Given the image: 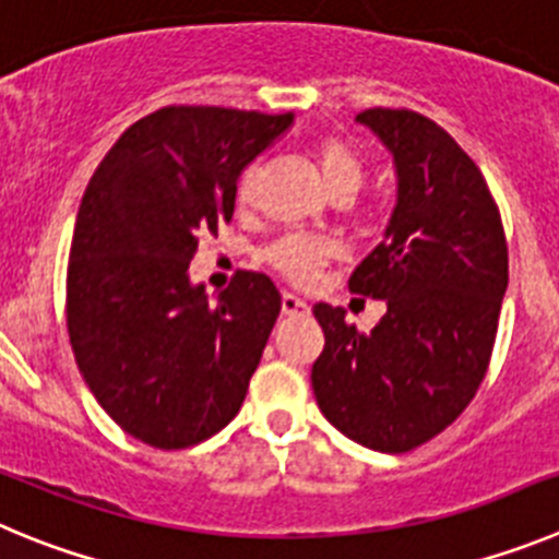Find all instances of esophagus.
<instances>
[{
    "mask_svg": "<svg viewBox=\"0 0 559 559\" xmlns=\"http://www.w3.org/2000/svg\"><path fill=\"white\" fill-rule=\"evenodd\" d=\"M281 309H284V314H289V317H306L311 311V306L306 304L304 298H298V295L284 292V295H281Z\"/></svg>",
    "mask_w": 559,
    "mask_h": 559,
    "instance_id": "esophagus-1",
    "label": "esophagus"
}]
</instances>
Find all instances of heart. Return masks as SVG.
Instances as JSON below:
<instances>
[{"mask_svg":"<svg viewBox=\"0 0 559 559\" xmlns=\"http://www.w3.org/2000/svg\"><path fill=\"white\" fill-rule=\"evenodd\" d=\"M317 167L323 175L325 189H336V186L345 183H361V160L354 150L345 142H336V139H323V142L314 147ZM250 186H253V173H245L239 178V200L250 198ZM336 255V245L329 239H306V236H286L281 242H275L270 248L267 259L275 270L292 278L295 284H309L317 278V273L329 264Z\"/></svg>","mask_w":559,"mask_h":559,"instance_id":"heart-1","label":"heart"}]
</instances>
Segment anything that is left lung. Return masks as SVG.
Returning a JSON list of instances; mask_svg holds the SVG:
<instances>
[{
    "label": "left lung",
    "instance_id": "1",
    "mask_svg": "<svg viewBox=\"0 0 559 559\" xmlns=\"http://www.w3.org/2000/svg\"><path fill=\"white\" fill-rule=\"evenodd\" d=\"M395 167L384 239L350 275L356 295L384 300L370 334L345 309L317 304L325 348L311 390L331 426L365 449L401 454L440 435L479 390L507 292V239L479 167L415 110L370 108Z\"/></svg>",
    "mask_w": 559,
    "mask_h": 559
}]
</instances>
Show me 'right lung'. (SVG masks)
Wrapping results in <instances>:
<instances>
[{
	"label": "right lung",
	"mask_w": 559,
	"mask_h": 559,
	"mask_svg": "<svg viewBox=\"0 0 559 559\" xmlns=\"http://www.w3.org/2000/svg\"><path fill=\"white\" fill-rule=\"evenodd\" d=\"M292 114L178 105L130 124L88 180L67 273L74 359L97 404L153 449L230 424L281 311L264 273L211 300L192 284L198 236L234 217L236 180Z\"/></svg>",
	"instance_id": "obj_1"
}]
</instances>
